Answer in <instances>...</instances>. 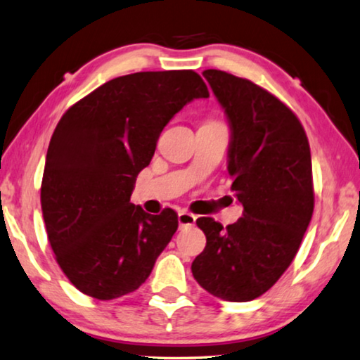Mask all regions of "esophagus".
<instances>
[{"label": "esophagus", "instance_id": "obj_1", "mask_svg": "<svg viewBox=\"0 0 360 360\" xmlns=\"http://www.w3.org/2000/svg\"><path fill=\"white\" fill-rule=\"evenodd\" d=\"M195 219H197L195 214H192V213L186 212V210H182V212L178 213V221H179V226L181 228L192 226V224L195 223Z\"/></svg>", "mask_w": 360, "mask_h": 360}]
</instances>
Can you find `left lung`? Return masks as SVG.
<instances>
[{
    "label": "left lung",
    "instance_id": "1",
    "mask_svg": "<svg viewBox=\"0 0 360 360\" xmlns=\"http://www.w3.org/2000/svg\"><path fill=\"white\" fill-rule=\"evenodd\" d=\"M229 127L228 173L244 212L223 228L198 218L207 245L192 262L200 286L229 302L266 292L296 257L314 213L312 158L297 116L248 79L207 69Z\"/></svg>",
    "mask_w": 360,
    "mask_h": 360
}]
</instances>
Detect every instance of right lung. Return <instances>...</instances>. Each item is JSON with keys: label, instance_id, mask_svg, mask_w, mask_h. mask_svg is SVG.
<instances>
[{"label": "right lung", "instance_id": "1", "mask_svg": "<svg viewBox=\"0 0 360 360\" xmlns=\"http://www.w3.org/2000/svg\"><path fill=\"white\" fill-rule=\"evenodd\" d=\"M210 95L191 69L127 74L64 112L41 179V212L58 265L80 292L117 299L146 283L178 229V214L131 203L163 127Z\"/></svg>", "mask_w": 360, "mask_h": 360}]
</instances>
